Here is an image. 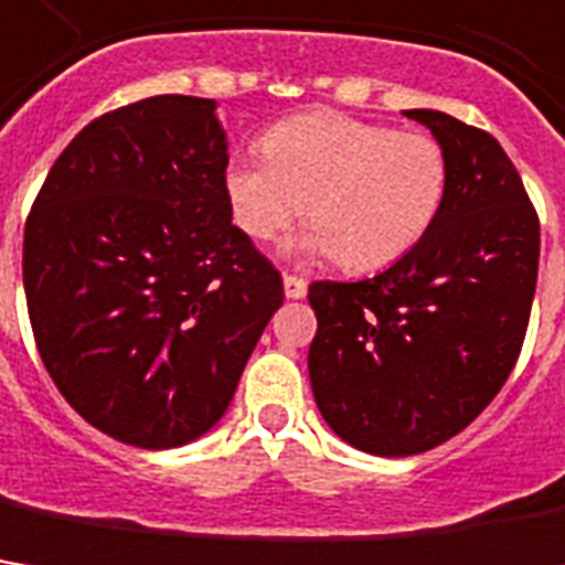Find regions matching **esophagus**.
<instances>
[{
  "instance_id": "34e87169",
  "label": "esophagus",
  "mask_w": 565,
  "mask_h": 565,
  "mask_svg": "<svg viewBox=\"0 0 565 565\" xmlns=\"http://www.w3.org/2000/svg\"><path fill=\"white\" fill-rule=\"evenodd\" d=\"M282 286H286V298H305L308 295V279H301V276L286 274Z\"/></svg>"
}]
</instances>
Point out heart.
Listing matches in <instances>:
<instances>
[{
	"label": "heart",
	"instance_id": "obj_1",
	"mask_svg": "<svg viewBox=\"0 0 565 565\" xmlns=\"http://www.w3.org/2000/svg\"><path fill=\"white\" fill-rule=\"evenodd\" d=\"M260 154L236 158L223 173L238 230L270 242L305 211L310 252H329L358 274L416 248L448 195V154L435 136L339 111L276 124Z\"/></svg>",
	"mask_w": 565,
	"mask_h": 565
}]
</instances>
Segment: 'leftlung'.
<instances>
[{
    "instance_id": "obj_1",
    "label": "left lung",
    "mask_w": 565,
    "mask_h": 565,
    "mask_svg": "<svg viewBox=\"0 0 565 565\" xmlns=\"http://www.w3.org/2000/svg\"><path fill=\"white\" fill-rule=\"evenodd\" d=\"M448 154L433 230L361 282H310L317 313L310 388L348 445L411 457L463 433L516 366L541 226L513 161L491 132L414 108Z\"/></svg>"
}]
</instances>
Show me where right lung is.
I'll list each match as a JSON object with an SVG mask.
<instances>
[{"label": "right lung", "instance_id": "obj_1", "mask_svg": "<svg viewBox=\"0 0 565 565\" xmlns=\"http://www.w3.org/2000/svg\"><path fill=\"white\" fill-rule=\"evenodd\" d=\"M217 102L151 96L96 117L24 226L33 339L64 401L132 448H180L230 407L282 276L223 192Z\"/></svg>", "mask_w": 565, "mask_h": 565}]
</instances>
